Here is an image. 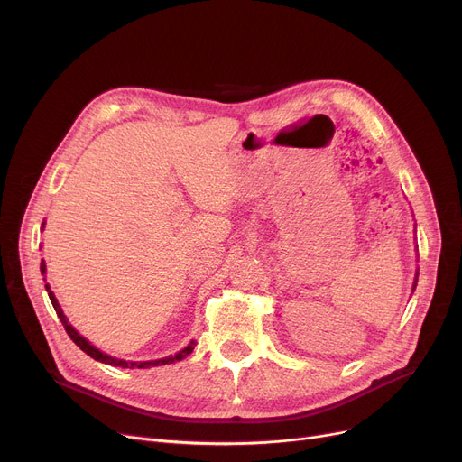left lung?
I'll use <instances>...</instances> for the list:
<instances>
[{
  "label": "left lung",
  "mask_w": 462,
  "mask_h": 462,
  "mask_svg": "<svg viewBox=\"0 0 462 462\" xmlns=\"http://www.w3.org/2000/svg\"><path fill=\"white\" fill-rule=\"evenodd\" d=\"M414 288H416V284H414Z\"/></svg>",
  "instance_id": "obj_1"
}]
</instances>
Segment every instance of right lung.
Segmentation results:
<instances>
[{"instance_id": "add662e5", "label": "right lung", "mask_w": 462, "mask_h": 462, "mask_svg": "<svg viewBox=\"0 0 462 462\" xmlns=\"http://www.w3.org/2000/svg\"><path fill=\"white\" fill-rule=\"evenodd\" d=\"M44 226V225H42ZM46 272V265H44V260H41V273H44ZM46 286V292H48V298H51V301H52V305H54V309H56V314L60 317V320H61V324H63V328H65V331L69 333V337L72 338V343H75L82 352H86L88 356H91L93 359H97V361H101V363H108V365H114V367H138V369H142V367H155V365H166V363H174V361H181L183 357H187L190 352H192V348H194V343H190L187 348H183L181 352H178L176 356H170V357H164V359H157V361H140V363H129V361H124V359H116V357H112V356H108V354H103L101 350H97L91 343H88L86 338L82 337V335H79V331L72 328L69 322H67V319H65V314H63V310H61V307H60V303H58V300H56V296L51 292V286L48 284H44Z\"/></svg>"}]
</instances>
